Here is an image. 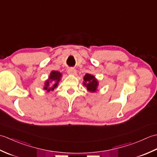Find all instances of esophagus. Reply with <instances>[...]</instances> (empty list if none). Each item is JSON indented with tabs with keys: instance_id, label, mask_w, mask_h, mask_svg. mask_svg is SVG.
Returning <instances> with one entry per match:
<instances>
[{
	"instance_id": "obj_1",
	"label": "esophagus",
	"mask_w": 157,
	"mask_h": 157,
	"mask_svg": "<svg viewBox=\"0 0 157 157\" xmlns=\"http://www.w3.org/2000/svg\"><path fill=\"white\" fill-rule=\"evenodd\" d=\"M67 73L69 75H75L77 74V71L75 69H69L67 70Z\"/></svg>"
}]
</instances>
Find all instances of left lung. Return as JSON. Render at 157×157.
<instances>
[{
    "label": "left lung",
    "instance_id": "obj_1",
    "mask_svg": "<svg viewBox=\"0 0 157 157\" xmlns=\"http://www.w3.org/2000/svg\"><path fill=\"white\" fill-rule=\"evenodd\" d=\"M83 84L86 87L87 90L90 92H96L98 90V81L93 75L86 73L84 76Z\"/></svg>",
    "mask_w": 157,
    "mask_h": 157
}]
</instances>
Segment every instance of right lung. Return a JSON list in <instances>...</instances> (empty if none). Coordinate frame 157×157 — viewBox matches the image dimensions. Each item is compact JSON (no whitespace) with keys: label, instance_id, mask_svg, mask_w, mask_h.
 <instances>
[{"label":"right lung","instance_id":"obj_1","mask_svg":"<svg viewBox=\"0 0 157 157\" xmlns=\"http://www.w3.org/2000/svg\"><path fill=\"white\" fill-rule=\"evenodd\" d=\"M61 73L57 71H52L50 73L48 78L44 82L43 89L48 92L53 91L56 87H58V84L59 82L61 81Z\"/></svg>","mask_w":157,"mask_h":157}]
</instances>
